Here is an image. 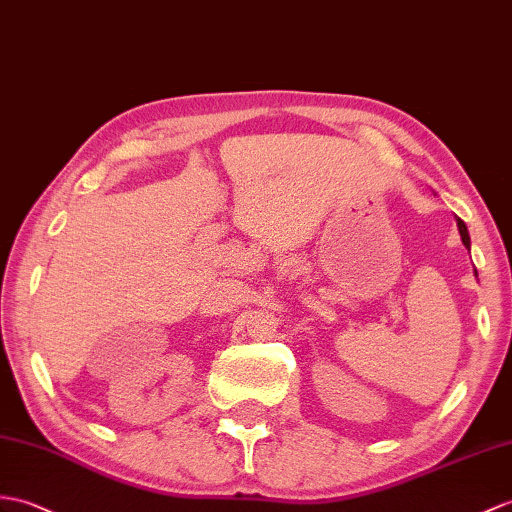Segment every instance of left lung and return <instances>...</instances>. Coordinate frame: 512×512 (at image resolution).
I'll return each mask as SVG.
<instances>
[{
  "instance_id": "obj_1",
  "label": "left lung",
  "mask_w": 512,
  "mask_h": 512,
  "mask_svg": "<svg viewBox=\"0 0 512 512\" xmlns=\"http://www.w3.org/2000/svg\"><path fill=\"white\" fill-rule=\"evenodd\" d=\"M458 231H460V237H462V244H465L467 248L471 246V240H469V231H467V224L462 222L460 218H458ZM475 275H478V272H475Z\"/></svg>"
}]
</instances>
